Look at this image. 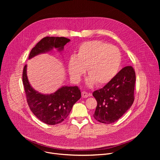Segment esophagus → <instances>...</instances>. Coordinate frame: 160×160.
<instances>
[{
    "instance_id": "obj_1",
    "label": "esophagus",
    "mask_w": 160,
    "mask_h": 160,
    "mask_svg": "<svg viewBox=\"0 0 160 160\" xmlns=\"http://www.w3.org/2000/svg\"><path fill=\"white\" fill-rule=\"evenodd\" d=\"M82 98H87L89 94L87 92H85V91H83V92H82Z\"/></svg>"
}]
</instances>
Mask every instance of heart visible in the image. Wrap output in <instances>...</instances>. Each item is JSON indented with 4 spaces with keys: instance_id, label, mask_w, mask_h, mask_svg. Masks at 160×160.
<instances>
[{
    "instance_id": "heart-1",
    "label": "heart",
    "mask_w": 160,
    "mask_h": 160,
    "mask_svg": "<svg viewBox=\"0 0 160 160\" xmlns=\"http://www.w3.org/2000/svg\"><path fill=\"white\" fill-rule=\"evenodd\" d=\"M121 54L113 45L99 40L82 43L75 56L68 61V71L75 81H79L87 68L88 86L95 83L101 86L109 83L118 72Z\"/></svg>"
}]
</instances>
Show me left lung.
I'll list each match as a JSON object with an SVG mask.
<instances>
[{"label": "left lung", "instance_id": "1", "mask_svg": "<svg viewBox=\"0 0 160 160\" xmlns=\"http://www.w3.org/2000/svg\"><path fill=\"white\" fill-rule=\"evenodd\" d=\"M135 73L130 66L124 67L103 88L92 95L98 105L94 118L109 124L117 121L131 107L134 101Z\"/></svg>", "mask_w": 160, "mask_h": 160}]
</instances>
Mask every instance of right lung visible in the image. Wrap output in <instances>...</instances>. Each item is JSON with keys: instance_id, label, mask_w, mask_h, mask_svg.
I'll list each match as a JSON object with an SVG mask.
<instances>
[{"instance_id": "obj_1", "label": "right lung", "mask_w": 160, "mask_h": 160, "mask_svg": "<svg viewBox=\"0 0 160 160\" xmlns=\"http://www.w3.org/2000/svg\"><path fill=\"white\" fill-rule=\"evenodd\" d=\"M70 41L65 37H46L38 42L32 49L28 59L51 51L56 48L61 52L64 45ZM27 64L22 72V83L30 110L41 122L48 125H56L65 120L73 104L81 98L77 86H62L51 94H42L30 85L27 74Z\"/></svg>"}]
</instances>
